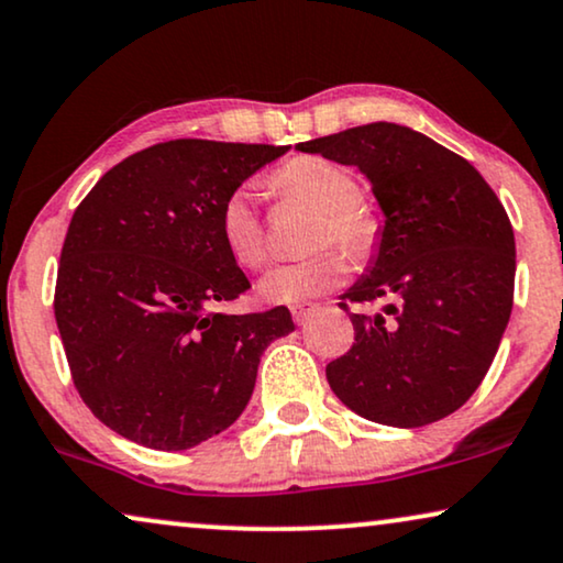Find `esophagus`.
I'll list each match as a JSON object with an SVG mask.
<instances>
[{
	"mask_svg": "<svg viewBox=\"0 0 563 563\" xmlns=\"http://www.w3.org/2000/svg\"><path fill=\"white\" fill-rule=\"evenodd\" d=\"M313 311H317V303H298V306H294V309H290L296 324H306V319H309Z\"/></svg>",
	"mask_w": 563,
	"mask_h": 563,
	"instance_id": "34e87169",
	"label": "esophagus"
}]
</instances>
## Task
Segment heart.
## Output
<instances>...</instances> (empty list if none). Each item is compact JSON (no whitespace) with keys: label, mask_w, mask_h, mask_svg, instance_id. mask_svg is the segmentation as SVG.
<instances>
[{"label":"heart","mask_w":563,"mask_h":563,"mask_svg":"<svg viewBox=\"0 0 563 563\" xmlns=\"http://www.w3.org/2000/svg\"><path fill=\"white\" fill-rule=\"evenodd\" d=\"M269 190L313 211L309 227V250L334 244L350 257H363L376 242V216L357 200V183L350 169L324 156H296L269 177ZM223 246L236 265L257 269L267 257L265 231L250 187H236L227 195L219 216ZM344 275V262L334 252L267 269L260 280V296L267 303H301L327 294Z\"/></svg>","instance_id":"obj_1"}]
</instances>
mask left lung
<instances>
[{
    "mask_svg": "<svg viewBox=\"0 0 563 563\" xmlns=\"http://www.w3.org/2000/svg\"><path fill=\"white\" fill-rule=\"evenodd\" d=\"M298 152L368 177L384 227L350 303L355 342L327 365L344 407L371 422L422 427L471 399L497 355L515 296V234L486 179L451 148L407 125L368 123Z\"/></svg>",
    "mask_w": 563,
    "mask_h": 563,
    "instance_id": "obj_1",
    "label": "left lung"
}]
</instances>
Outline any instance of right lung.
Segmentation results:
<instances>
[{
	"label": "right lung",
	"mask_w": 563,
	"mask_h": 563,
	"mask_svg": "<svg viewBox=\"0 0 563 563\" xmlns=\"http://www.w3.org/2000/svg\"><path fill=\"white\" fill-rule=\"evenodd\" d=\"M290 146L177 139L104 172L66 231L54 313L74 386L112 432L187 451L231 427L286 306L223 313L250 280L219 231L231 190Z\"/></svg>",
	"instance_id": "obj_1"
}]
</instances>
